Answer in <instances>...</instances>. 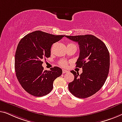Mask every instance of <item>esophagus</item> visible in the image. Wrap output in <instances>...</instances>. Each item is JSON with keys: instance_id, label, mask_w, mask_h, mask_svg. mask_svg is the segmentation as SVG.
Returning <instances> with one entry per match:
<instances>
[{"instance_id": "34e87169", "label": "esophagus", "mask_w": 122, "mask_h": 122, "mask_svg": "<svg viewBox=\"0 0 122 122\" xmlns=\"http://www.w3.org/2000/svg\"><path fill=\"white\" fill-rule=\"evenodd\" d=\"M68 71L67 70H64V69H63L62 70V73H67V72H68Z\"/></svg>"}]
</instances>
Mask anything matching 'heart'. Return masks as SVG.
Wrapping results in <instances>:
<instances>
[{"label": "heart", "mask_w": 122, "mask_h": 122, "mask_svg": "<svg viewBox=\"0 0 122 122\" xmlns=\"http://www.w3.org/2000/svg\"><path fill=\"white\" fill-rule=\"evenodd\" d=\"M73 45V44H68L67 45ZM59 65L62 67H66L67 65V62L65 60H61L59 62Z\"/></svg>", "instance_id": "1"}]
</instances>
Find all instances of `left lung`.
<instances>
[{"label":"left lung","mask_w":122,"mask_h":122,"mask_svg":"<svg viewBox=\"0 0 122 122\" xmlns=\"http://www.w3.org/2000/svg\"><path fill=\"white\" fill-rule=\"evenodd\" d=\"M66 37L78 42L80 55L76 67L82 68L81 75L73 70L71 71L75 77L68 84V90L76 97H89L98 91L105 83L110 66L109 51L104 42L93 35Z\"/></svg>","instance_id":"1"}]
</instances>
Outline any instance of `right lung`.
<instances>
[{
    "label": "right lung",
    "instance_id": "1",
    "mask_svg": "<svg viewBox=\"0 0 122 122\" xmlns=\"http://www.w3.org/2000/svg\"><path fill=\"white\" fill-rule=\"evenodd\" d=\"M65 35H54L35 31L19 42L15 56V70L22 87L30 95L42 97L53 88V82L62 73L58 67L44 70L42 60L50 57L51 47Z\"/></svg>",
    "mask_w": 122,
    "mask_h": 122
}]
</instances>
